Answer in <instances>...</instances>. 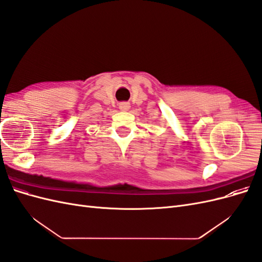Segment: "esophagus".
Segmentation results:
<instances>
[{
  "label": "esophagus",
  "instance_id": "esophagus-1",
  "mask_svg": "<svg viewBox=\"0 0 262 262\" xmlns=\"http://www.w3.org/2000/svg\"><path fill=\"white\" fill-rule=\"evenodd\" d=\"M119 109L122 110V112H128L130 109V104L129 102H121V104L119 105Z\"/></svg>",
  "mask_w": 262,
  "mask_h": 262
}]
</instances>
